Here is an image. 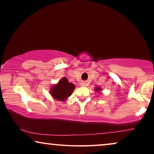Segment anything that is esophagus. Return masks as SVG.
Returning a JSON list of instances; mask_svg holds the SVG:
<instances>
[{"label": "esophagus", "mask_w": 154, "mask_h": 154, "mask_svg": "<svg viewBox=\"0 0 154 154\" xmlns=\"http://www.w3.org/2000/svg\"><path fill=\"white\" fill-rule=\"evenodd\" d=\"M81 86H87V83H85V82H82V83H81Z\"/></svg>", "instance_id": "34e87169"}]
</instances>
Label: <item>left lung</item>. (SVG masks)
Wrapping results in <instances>:
<instances>
[{
	"label": "left lung",
	"instance_id": "left-lung-1",
	"mask_svg": "<svg viewBox=\"0 0 154 154\" xmlns=\"http://www.w3.org/2000/svg\"><path fill=\"white\" fill-rule=\"evenodd\" d=\"M94 90H95V91L97 92H99V93H101V92H102V88L100 87V86H99V87H96L95 88H94Z\"/></svg>",
	"mask_w": 154,
	"mask_h": 154
}]
</instances>
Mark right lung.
I'll return each mask as SVG.
<instances>
[{"label": "right lung", "instance_id": "1", "mask_svg": "<svg viewBox=\"0 0 154 154\" xmlns=\"http://www.w3.org/2000/svg\"><path fill=\"white\" fill-rule=\"evenodd\" d=\"M75 88L74 84L69 83L68 79L64 77L52 86L50 94L54 100L65 102L72 94Z\"/></svg>", "mask_w": 154, "mask_h": 154}]
</instances>
